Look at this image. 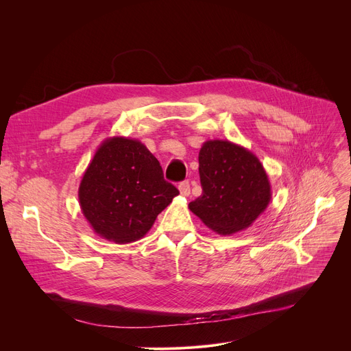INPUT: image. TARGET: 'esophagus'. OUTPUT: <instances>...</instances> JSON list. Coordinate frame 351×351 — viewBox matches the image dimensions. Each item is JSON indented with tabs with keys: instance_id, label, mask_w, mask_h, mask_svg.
Segmentation results:
<instances>
[{
	"instance_id": "1",
	"label": "esophagus",
	"mask_w": 351,
	"mask_h": 351,
	"mask_svg": "<svg viewBox=\"0 0 351 351\" xmlns=\"http://www.w3.org/2000/svg\"><path fill=\"white\" fill-rule=\"evenodd\" d=\"M179 192H180L182 196H189L191 195V185H189L188 180L179 183Z\"/></svg>"
}]
</instances>
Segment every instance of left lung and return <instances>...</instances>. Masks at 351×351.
Wrapping results in <instances>:
<instances>
[{
  "label": "left lung",
  "mask_w": 351,
  "mask_h": 351,
  "mask_svg": "<svg viewBox=\"0 0 351 351\" xmlns=\"http://www.w3.org/2000/svg\"><path fill=\"white\" fill-rule=\"evenodd\" d=\"M202 195L189 209L217 234L252 226L270 204L271 186L262 162L246 147L223 139L206 141L199 151Z\"/></svg>",
  "instance_id": "obj_1"
}]
</instances>
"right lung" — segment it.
<instances>
[{"label": "right lung", "mask_w": 351, "mask_h": 351, "mask_svg": "<svg viewBox=\"0 0 351 351\" xmlns=\"http://www.w3.org/2000/svg\"><path fill=\"white\" fill-rule=\"evenodd\" d=\"M178 195L149 149L126 136L106 138L99 145L78 189L92 230L118 245L142 239Z\"/></svg>", "instance_id": "1"}]
</instances>
